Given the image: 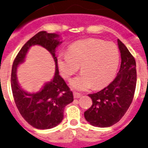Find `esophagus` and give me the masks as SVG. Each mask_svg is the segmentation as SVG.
Listing matches in <instances>:
<instances>
[{
  "label": "esophagus",
  "instance_id": "obj_1",
  "mask_svg": "<svg viewBox=\"0 0 148 148\" xmlns=\"http://www.w3.org/2000/svg\"><path fill=\"white\" fill-rule=\"evenodd\" d=\"M73 97H74V98H75V99H79V98H80V97H81V94H80V93H79V92H73Z\"/></svg>",
  "mask_w": 148,
  "mask_h": 148
}]
</instances>
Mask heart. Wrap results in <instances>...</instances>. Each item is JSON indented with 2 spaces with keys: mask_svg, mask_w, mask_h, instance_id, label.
<instances>
[{
  "mask_svg": "<svg viewBox=\"0 0 148 148\" xmlns=\"http://www.w3.org/2000/svg\"><path fill=\"white\" fill-rule=\"evenodd\" d=\"M120 61L117 46L113 42L96 38L79 41L69 48V53H61L58 64L62 75L69 79L81 66L82 73L71 82L78 90L106 86L115 75Z\"/></svg>",
  "mask_w": 148,
  "mask_h": 148,
  "instance_id": "obj_1",
  "label": "heart"
}]
</instances>
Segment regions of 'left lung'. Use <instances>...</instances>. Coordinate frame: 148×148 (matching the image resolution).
I'll return each mask as SVG.
<instances>
[{"label": "left lung", "instance_id": "8db88e82", "mask_svg": "<svg viewBox=\"0 0 148 148\" xmlns=\"http://www.w3.org/2000/svg\"><path fill=\"white\" fill-rule=\"evenodd\" d=\"M121 69L111 83L97 93L89 94L92 104L84 113L91 125L107 127L123 117L132 103L137 83L136 62L125 45L117 40Z\"/></svg>", "mask_w": 148, "mask_h": 148}]
</instances>
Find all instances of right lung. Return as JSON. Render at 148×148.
Wrapping results in <instances>:
<instances>
[{
  "mask_svg": "<svg viewBox=\"0 0 148 148\" xmlns=\"http://www.w3.org/2000/svg\"><path fill=\"white\" fill-rule=\"evenodd\" d=\"M55 33L40 32L28 40L14 60L11 70V90L16 106L22 117L33 127L45 130L55 127L63 120L65 106L73 101V92L60 76L56 49L62 42ZM41 45L53 56L56 73L51 81L47 83L39 92L28 94L24 91L16 80V68L23 61L28 49L32 45Z\"/></svg>",
  "mask_w": 148,
  "mask_h": 148,
  "instance_id": "obj_1",
  "label": "right lung"
}]
</instances>
